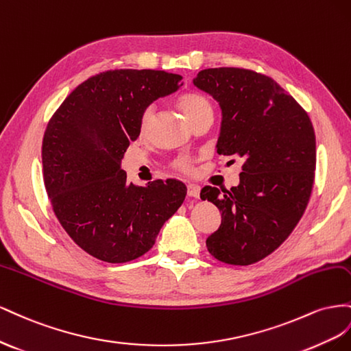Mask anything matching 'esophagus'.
<instances>
[{
  "label": "esophagus",
  "mask_w": 351,
  "mask_h": 351,
  "mask_svg": "<svg viewBox=\"0 0 351 351\" xmlns=\"http://www.w3.org/2000/svg\"><path fill=\"white\" fill-rule=\"evenodd\" d=\"M186 194L188 197H193V198H199V186L195 184H189L186 186Z\"/></svg>",
  "instance_id": "esophagus-1"
}]
</instances>
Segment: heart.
Segmentation results:
<instances>
[{"mask_svg":"<svg viewBox=\"0 0 351 351\" xmlns=\"http://www.w3.org/2000/svg\"><path fill=\"white\" fill-rule=\"evenodd\" d=\"M178 106L182 110L185 117L189 120V123H191L193 120H195L199 114H203L206 112H213L212 104L208 103V99L197 93L182 94L178 98ZM153 116H154L153 106H148L147 108H144V112L141 113V119H139V129H141V132L147 131L149 123H152ZM175 167L182 170V172H189V170H191V162L185 157H181L175 162Z\"/></svg>","mask_w":351,"mask_h":351,"instance_id":"obj_1","label":"heart"}]
</instances>
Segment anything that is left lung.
Returning <instances> with one entry per match:
<instances>
[{
  "mask_svg": "<svg viewBox=\"0 0 351 351\" xmlns=\"http://www.w3.org/2000/svg\"><path fill=\"white\" fill-rule=\"evenodd\" d=\"M194 85L222 110L217 153L244 158L238 186L202 189V199L222 212L206 245L220 262L252 265L275 252L304 213L316 169L313 126L284 88L253 70L204 69Z\"/></svg>",
  "mask_w": 351,
  "mask_h": 351,
  "instance_id": "1",
  "label": "left lung"
}]
</instances>
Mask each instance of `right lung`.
I'll use <instances>...</instances> for the list:
<instances>
[{"label":"right lung","instance_id":"right-lung-1","mask_svg":"<svg viewBox=\"0 0 351 351\" xmlns=\"http://www.w3.org/2000/svg\"><path fill=\"white\" fill-rule=\"evenodd\" d=\"M181 85V75L165 70H107L76 86L49 119L43 139L47 194L69 237L95 258L141 257L184 203L181 181L138 186L120 167L141 132L144 108Z\"/></svg>","mask_w":351,"mask_h":351}]
</instances>
